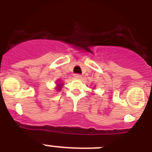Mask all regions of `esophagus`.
Returning a JSON list of instances; mask_svg holds the SVG:
<instances>
[{
	"label": "esophagus",
	"instance_id": "34e87169",
	"mask_svg": "<svg viewBox=\"0 0 152 152\" xmlns=\"http://www.w3.org/2000/svg\"><path fill=\"white\" fill-rule=\"evenodd\" d=\"M74 77H75V79H80L81 78V75H78V74H76V75H75Z\"/></svg>",
	"mask_w": 152,
	"mask_h": 152
}]
</instances>
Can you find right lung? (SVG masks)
Masks as SVG:
<instances>
[{
    "label": "right lung",
    "mask_w": 152,
    "mask_h": 152,
    "mask_svg": "<svg viewBox=\"0 0 152 152\" xmlns=\"http://www.w3.org/2000/svg\"><path fill=\"white\" fill-rule=\"evenodd\" d=\"M57 82H58V81H57ZM62 86H63L62 83L60 82V81H58V83H57V84H56V89L58 91H60L61 90V88H62Z\"/></svg>",
    "instance_id": "right-lung-1"
}]
</instances>
